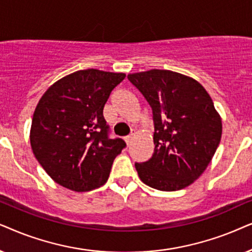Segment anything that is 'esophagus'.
<instances>
[{
  "label": "esophagus",
  "instance_id": "34e87169",
  "mask_svg": "<svg viewBox=\"0 0 252 252\" xmlns=\"http://www.w3.org/2000/svg\"><path fill=\"white\" fill-rule=\"evenodd\" d=\"M132 138H133V133H131L130 136H126V138H124V140H126V145H130V143H131Z\"/></svg>",
  "mask_w": 252,
  "mask_h": 252
}]
</instances>
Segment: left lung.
<instances>
[{
    "label": "left lung",
    "instance_id": "8db88e82",
    "mask_svg": "<svg viewBox=\"0 0 252 252\" xmlns=\"http://www.w3.org/2000/svg\"><path fill=\"white\" fill-rule=\"evenodd\" d=\"M128 79L152 108L154 152L136 162L139 179L161 191L190 186L204 173L219 146L222 123L200 84L170 70L130 73Z\"/></svg>",
    "mask_w": 252,
    "mask_h": 252
}]
</instances>
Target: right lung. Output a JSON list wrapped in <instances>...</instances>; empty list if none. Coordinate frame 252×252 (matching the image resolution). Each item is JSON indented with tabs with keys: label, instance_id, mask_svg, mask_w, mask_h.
Listing matches in <instances>:
<instances>
[{
	"label": "right lung",
	"instance_id": "add662e5",
	"mask_svg": "<svg viewBox=\"0 0 252 252\" xmlns=\"http://www.w3.org/2000/svg\"><path fill=\"white\" fill-rule=\"evenodd\" d=\"M126 75L96 69L63 77L45 92L33 114L30 142L46 173L66 189L103 186L126 143L110 139L103 107Z\"/></svg>",
	"mask_w": 252,
	"mask_h": 252
}]
</instances>
